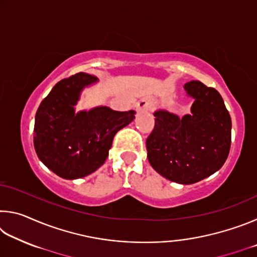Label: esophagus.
Listing matches in <instances>:
<instances>
[{"mask_svg": "<svg viewBox=\"0 0 257 257\" xmlns=\"http://www.w3.org/2000/svg\"><path fill=\"white\" fill-rule=\"evenodd\" d=\"M152 106H153V102H152L149 97H144L137 103L136 110L138 112H144L147 110H151Z\"/></svg>", "mask_w": 257, "mask_h": 257, "instance_id": "esophagus-1", "label": "esophagus"}]
</instances>
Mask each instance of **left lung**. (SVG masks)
I'll use <instances>...</instances> for the list:
<instances>
[{"mask_svg":"<svg viewBox=\"0 0 257 257\" xmlns=\"http://www.w3.org/2000/svg\"><path fill=\"white\" fill-rule=\"evenodd\" d=\"M185 90L194 98L191 114L179 118L165 110L156 111L146 150L156 172L178 184L190 185L224 164L231 144V118L215 88L191 80Z\"/></svg>","mask_w":257,"mask_h":257,"instance_id":"8db88e82","label":"left lung"}]
</instances>
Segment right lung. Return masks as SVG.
I'll use <instances>...</instances> for the list:
<instances>
[{"label": "right lung", "instance_id": "obj_1", "mask_svg": "<svg viewBox=\"0 0 257 257\" xmlns=\"http://www.w3.org/2000/svg\"><path fill=\"white\" fill-rule=\"evenodd\" d=\"M97 81L85 72L60 80L35 116L34 146L38 159L64 179L90 175L103 165L114 135L135 119V111L97 106L76 113L81 90Z\"/></svg>", "mask_w": 257, "mask_h": 257}]
</instances>
